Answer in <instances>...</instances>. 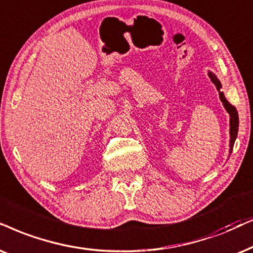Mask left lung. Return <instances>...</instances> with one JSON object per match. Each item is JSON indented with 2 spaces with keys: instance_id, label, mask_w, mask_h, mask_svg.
Here are the masks:
<instances>
[{
  "instance_id": "left-lung-1",
  "label": "left lung",
  "mask_w": 253,
  "mask_h": 253,
  "mask_svg": "<svg viewBox=\"0 0 253 253\" xmlns=\"http://www.w3.org/2000/svg\"><path fill=\"white\" fill-rule=\"evenodd\" d=\"M209 77H211L212 84H215V87L217 88L219 98H221L223 106H224L229 115H230V153H231L232 147H234V144H235V139L236 137H237V132H238V113L237 110H236V108L234 106H231V104L227 101V98L224 97V94H223V91L221 90L222 84L218 81V79L216 78L212 73H209Z\"/></svg>"
}]
</instances>
